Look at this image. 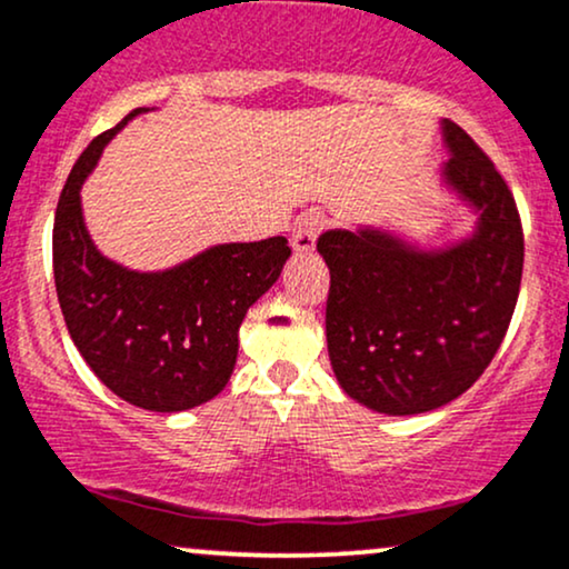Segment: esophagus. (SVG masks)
Returning <instances> with one entry per match:
<instances>
[{"mask_svg": "<svg viewBox=\"0 0 569 569\" xmlns=\"http://www.w3.org/2000/svg\"><path fill=\"white\" fill-rule=\"evenodd\" d=\"M320 230H323V217L315 214V211H310V214H305L302 219L297 222V228H293L291 232V246L297 254H310V251L315 249V241H318Z\"/></svg>", "mask_w": 569, "mask_h": 569, "instance_id": "34e87169", "label": "esophagus"}]
</instances>
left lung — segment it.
I'll use <instances>...</instances> for the list:
<instances>
[{
    "instance_id": "obj_1",
    "label": "left lung",
    "mask_w": 569,
    "mask_h": 569,
    "mask_svg": "<svg viewBox=\"0 0 569 569\" xmlns=\"http://www.w3.org/2000/svg\"><path fill=\"white\" fill-rule=\"evenodd\" d=\"M450 159L440 184L475 214L445 246L358 224L326 230L318 251L331 270L328 358L360 406L416 416L448 406L480 379L515 315L525 238L515 196L492 161L442 119Z\"/></svg>"
}]
</instances>
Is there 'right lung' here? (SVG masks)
Instances as JSON below:
<instances>
[{
    "mask_svg": "<svg viewBox=\"0 0 569 569\" xmlns=\"http://www.w3.org/2000/svg\"><path fill=\"white\" fill-rule=\"evenodd\" d=\"M121 124L94 137L73 163L52 228L54 289L73 345L94 376L129 406L180 413L222 392L238 358V328L272 289L286 259L283 236L217 243L167 270H129L94 246L81 184Z\"/></svg>",
    "mask_w": 569,
    "mask_h": 569,
    "instance_id": "add662e5",
    "label": "right lung"
}]
</instances>
